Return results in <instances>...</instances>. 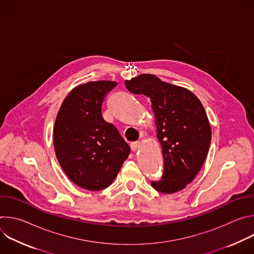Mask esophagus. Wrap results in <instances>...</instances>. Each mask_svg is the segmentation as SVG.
I'll return each instance as SVG.
<instances>
[{
    "label": "esophagus",
    "instance_id": "1",
    "mask_svg": "<svg viewBox=\"0 0 254 254\" xmlns=\"http://www.w3.org/2000/svg\"><path fill=\"white\" fill-rule=\"evenodd\" d=\"M139 147H140V142H139V141H133V142L130 143V149H131V151H133V152L136 151V150H138Z\"/></svg>",
    "mask_w": 254,
    "mask_h": 254
}]
</instances>
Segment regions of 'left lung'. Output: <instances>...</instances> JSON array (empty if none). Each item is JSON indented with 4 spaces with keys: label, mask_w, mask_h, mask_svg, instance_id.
<instances>
[{
    "label": "left lung",
    "mask_w": 254,
    "mask_h": 254,
    "mask_svg": "<svg viewBox=\"0 0 254 254\" xmlns=\"http://www.w3.org/2000/svg\"><path fill=\"white\" fill-rule=\"evenodd\" d=\"M134 94L150 98L163 149L164 170L152 181L159 192L172 194L184 189L201 170L211 142V127L201 101L190 90L140 74L126 80Z\"/></svg>",
    "instance_id": "left-lung-1"
}]
</instances>
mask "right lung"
Instances as JSON below:
<instances>
[{
	"label": "right lung",
	"instance_id": "obj_1",
	"mask_svg": "<svg viewBox=\"0 0 254 254\" xmlns=\"http://www.w3.org/2000/svg\"><path fill=\"white\" fill-rule=\"evenodd\" d=\"M115 81L81 84L64 99L54 125V149L67 177L89 191L107 188L119 174L130 148L101 114Z\"/></svg>",
	"mask_w": 254,
	"mask_h": 254
}]
</instances>
